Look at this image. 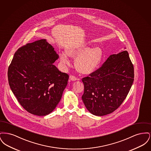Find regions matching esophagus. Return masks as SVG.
I'll return each instance as SVG.
<instances>
[{
	"label": "esophagus",
	"instance_id": "1",
	"mask_svg": "<svg viewBox=\"0 0 151 151\" xmlns=\"http://www.w3.org/2000/svg\"><path fill=\"white\" fill-rule=\"evenodd\" d=\"M70 79L72 81H75L77 80V78L76 76H75L74 75H70Z\"/></svg>",
	"mask_w": 151,
	"mask_h": 151
}]
</instances>
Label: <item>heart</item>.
<instances>
[{
    "label": "heart",
    "instance_id": "heart-1",
    "mask_svg": "<svg viewBox=\"0 0 151 151\" xmlns=\"http://www.w3.org/2000/svg\"><path fill=\"white\" fill-rule=\"evenodd\" d=\"M69 57L77 58L76 67L82 73H90L97 68L100 62L102 51L100 47H96L89 49L87 46H81L77 48H71L66 51ZM60 60L65 65H69L70 62L67 56L64 54H60Z\"/></svg>",
    "mask_w": 151,
    "mask_h": 151
}]
</instances>
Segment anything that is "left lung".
I'll list each match as a JSON object with an SVG mask.
<instances>
[{
	"label": "left lung",
	"mask_w": 151,
	"mask_h": 151,
	"mask_svg": "<svg viewBox=\"0 0 151 151\" xmlns=\"http://www.w3.org/2000/svg\"><path fill=\"white\" fill-rule=\"evenodd\" d=\"M134 79V65L128 52L111 55L99 68L82 79V100L93 115L110 114L126 99Z\"/></svg>",
	"instance_id": "8db88e82"
}]
</instances>
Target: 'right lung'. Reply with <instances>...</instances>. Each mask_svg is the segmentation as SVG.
<instances>
[{
	"label": "right lung",
	"instance_id": "1",
	"mask_svg": "<svg viewBox=\"0 0 151 151\" xmlns=\"http://www.w3.org/2000/svg\"><path fill=\"white\" fill-rule=\"evenodd\" d=\"M58 58L45 39L27 43L15 52L8 69V83L29 113L47 115L60 100L69 76L52 65Z\"/></svg>",
	"mask_w": 151,
	"mask_h": 151
}]
</instances>
